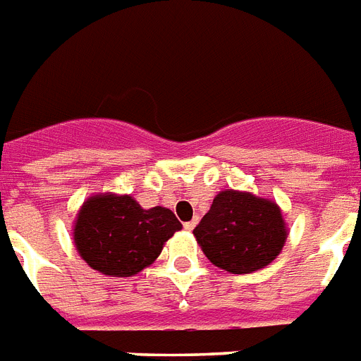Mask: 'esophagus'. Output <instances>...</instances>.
Wrapping results in <instances>:
<instances>
[{
	"mask_svg": "<svg viewBox=\"0 0 361 361\" xmlns=\"http://www.w3.org/2000/svg\"><path fill=\"white\" fill-rule=\"evenodd\" d=\"M197 223H199V217H193L192 221H188V223H184V228H186L188 232H192L193 228L197 226Z\"/></svg>",
	"mask_w": 361,
	"mask_h": 361,
	"instance_id": "obj_1",
	"label": "esophagus"
}]
</instances>
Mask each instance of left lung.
<instances>
[{"mask_svg": "<svg viewBox=\"0 0 361 361\" xmlns=\"http://www.w3.org/2000/svg\"><path fill=\"white\" fill-rule=\"evenodd\" d=\"M193 235L215 267L250 274L279 255L286 228L281 210L272 201L228 190L215 197Z\"/></svg>", "mask_w": 361, "mask_h": 361, "instance_id": "obj_1", "label": "left lung"}]
</instances>
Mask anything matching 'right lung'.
<instances>
[{"mask_svg": "<svg viewBox=\"0 0 361 361\" xmlns=\"http://www.w3.org/2000/svg\"><path fill=\"white\" fill-rule=\"evenodd\" d=\"M180 228L168 208L144 210L129 195H97L80 210L75 243L91 269L128 277L153 263L162 245Z\"/></svg>", "mask_w": 361, "mask_h": 361, "instance_id": "1", "label": "right lung"}]
</instances>
